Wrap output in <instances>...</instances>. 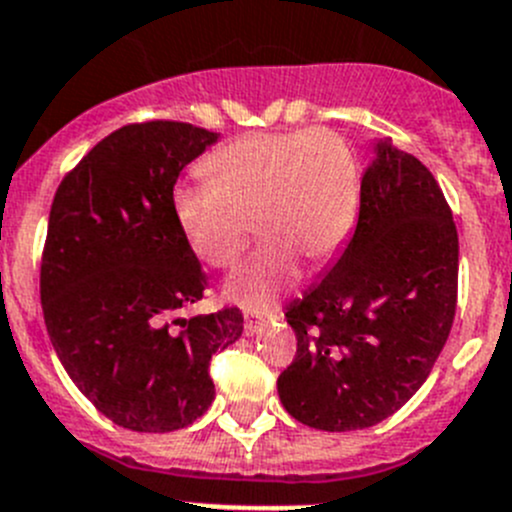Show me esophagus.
Wrapping results in <instances>:
<instances>
[{
	"instance_id": "1",
	"label": "esophagus",
	"mask_w": 512,
	"mask_h": 512,
	"mask_svg": "<svg viewBox=\"0 0 512 512\" xmlns=\"http://www.w3.org/2000/svg\"><path fill=\"white\" fill-rule=\"evenodd\" d=\"M275 321H278V315H267V318H262V315L247 313L245 315V333L247 336H257V333H262L267 326H270V323H275Z\"/></svg>"
}]
</instances>
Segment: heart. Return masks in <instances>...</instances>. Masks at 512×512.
<instances>
[{
	"instance_id": "heart-1",
	"label": "heart",
	"mask_w": 512,
	"mask_h": 512,
	"mask_svg": "<svg viewBox=\"0 0 512 512\" xmlns=\"http://www.w3.org/2000/svg\"><path fill=\"white\" fill-rule=\"evenodd\" d=\"M202 174L209 184L174 189V219L209 267L234 265L255 222L265 245L229 275L224 295L257 313L295 283L300 260H328L356 214V159L328 128L237 138L204 161Z\"/></svg>"
}]
</instances>
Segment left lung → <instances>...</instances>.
<instances>
[{
    "instance_id": "obj_1",
    "label": "left lung",
    "mask_w": 512,
    "mask_h": 512,
    "mask_svg": "<svg viewBox=\"0 0 512 512\" xmlns=\"http://www.w3.org/2000/svg\"><path fill=\"white\" fill-rule=\"evenodd\" d=\"M457 265V229L432 171L376 138L351 240L285 313L298 338L278 379L290 417L351 432L404 407L450 336Z\"/></svg>"
}]
</instances>
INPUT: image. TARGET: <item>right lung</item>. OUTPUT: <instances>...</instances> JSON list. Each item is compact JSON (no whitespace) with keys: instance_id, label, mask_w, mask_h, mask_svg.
<instances>
[{"instance_id":"obj_1","label":"right lung","mask_w":512,"mask_h":512,"mask_svg":"<svg viewBox=\"0 0 512 512\" xmlns=\"http://www.w3.org/2000/svg\"><path fill=\"white\" fill-rule=\"evenodd\" d=\"M219 141L191 123H133L62 179L42 252L40 298L60 364L100 414L133 432H174L214 399L212 353L242 336V313L184 318L207 275L174 219L186 164Z\"/></svg>"}]
</instances>
